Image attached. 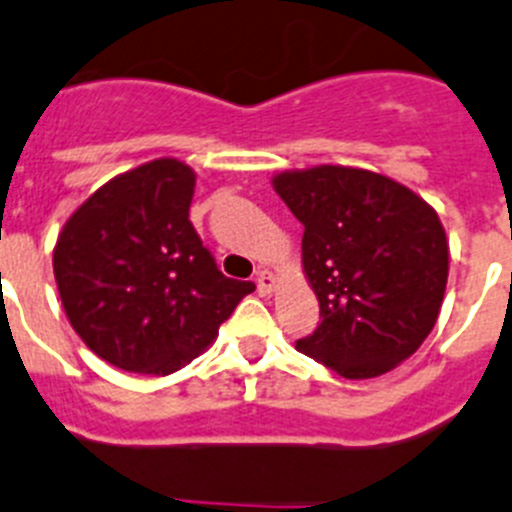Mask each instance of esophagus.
<instances>
[{
	"instance_id": "1",
	"label": "esophagus",
	"mask_w": 512,
	"mask_h": 512,
	"mask_svg": "<svg viewBox=\"0 0 512 512\" xmlns=\"http://www.w3.org/2000/svg\"><path fill=\"white\" fill-rule=\"evenodd\" d=\"M272 288H275V278H272V272H267V270L257 272V290H260L262 295H270Z\"/></svg>"
}]
</instances>
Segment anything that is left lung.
<instances>
[{
    "instance_id": "1",
    "label": "left lung",
    "mask_w": 512,
    "mask_h": 512,
    "mask_svg": "<svg viewBox=\"0 0 512 512\" xmlns=\"http://www.w3.org/2000/svg\"><path fill=\"white\" fill-rule=\"evenodd\" d=\"M303 232L321 326L295 343L343 379H374L437 323L450 250L437 212L389 176L315 166L272 179Z\"/></svg>"
}]
</instances>
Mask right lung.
<instances>
[{
	"label": "right lung",
	"instance_id": "1",
	"mask_svg": "<svg viewBox=\"0 0 512 512\" xmlns=\"http://www.w3.org/2000/svg\"><path fill=\"white\" fill-rule=\"evenodd\" d=\"M194 181L181 161H148L100 186L57 237L52 267L70 326L123 371H179L255 290L224 278L199 240Z\"/></svg>",
	"mask_w": 512,
	"mask_h": 512
}]
</instances>
